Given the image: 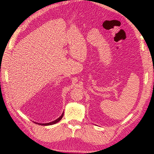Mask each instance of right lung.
<instances>
[{
  "label": "right lung",
  "instance_id": "1",
  "mask_svg": "<svg viewBox=\"0 0 154 154\" xmlns=\"http://www.w3.org/2000/svg\"><path fill=\"white\" fill-rule=\"evenodd\" d=\"M63 114H64V112H63V114H61V116L60 117H58V118L57 119L54 120V121H52V122H48V123H38V122H34L35 124H38L40 125H43V126H48V125H54L56 123H57L58 122H59L61 119H62L63 116Z\"/></svg>",
  "mask_w": 154,
  "mask_h": 154
}]
</instances>
